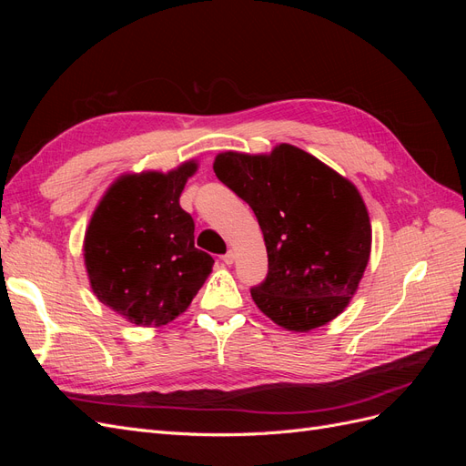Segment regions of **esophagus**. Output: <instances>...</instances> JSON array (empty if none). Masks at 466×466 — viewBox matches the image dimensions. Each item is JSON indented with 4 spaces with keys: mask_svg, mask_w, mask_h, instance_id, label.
I'll use <instances>...</instances> for the list:
<instances>
[{
    "mask_svg": "<svg viewBox=\"0 0 466 466\" xmlns=\"http://www.w3.org/2000/svg\"><path fill=\"white\" fill-rule=\"evenodd\" d=\"M221 260H223L225 264H233V260H235V255H233V250H228V252H225V255L221 257Z\"/></svg>",
    "mask_w": 466,
    "mask_h": 466,
    "instance_id": "esophagus-1",
    "label": "esophagus"
}]
</instances>
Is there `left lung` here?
<instances>
[{
	"mask_svg": "<svg viewBox=\"0 0 466 466\" xmlns=\"http://www.w3.org/2000/svg\"><path fill=\"white\" fill-rule=\"evenodd\" d=\"M214 173L258 219L268 276L250 295L279 327L307 332L340 315L371 252L358 188L311 153L279 144L268 155L219 153Z\"/></svg>",
	"mask_w": 466,
	"mask_h": 466,
	"instance_id": "8db88e82",
	"label": "left lung"
}]
</instances>
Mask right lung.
<instances>
[{
  "label": "right lung",
  "instance_id": "add662e5",
  "mask_svg": "<svg viewBox=\"0 0 466 466\" xmlns=\"http://www.w3.org/2000/svg\"><path fill=\"white\" fill-rule=\"evenodd\" d=\"M198 163L122 175L93 211L83 241L96 299L137 327L185 313L214 266L194 247V219L178 200Z\"/></svg>",
  "mask_w": 466,
  "mask_h": 466
}]
</instances>
